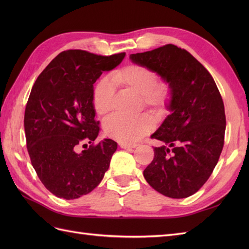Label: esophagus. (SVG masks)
Instances as JSON below:
<instances>
[{
    "label": "esophagus",
    "mask_w": 249,
    "mask_h": 249,
    "mask_svg": "<svg viewBox=\"0 0 249 249\" xmlns=\"http://www.w3.org/2000/svg\"><path fill=\"white\" fill-rule=\"evenodd\" d=\"M119 146L122 148H135L138 146V144H135V143H119Z\"/></svg>",
    "instance_id": "obj_1"
}]
</instances>
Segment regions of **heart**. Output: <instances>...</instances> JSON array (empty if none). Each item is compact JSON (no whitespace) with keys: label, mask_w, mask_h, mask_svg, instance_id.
<instances>
[{"label":"heart","mask_w":249,"mask_h":249,"mask_svg":"<svg viewBox=\"0 0 249 249\" xmlns=\"http://www.w3.org/2000/svg\"><path fill=\"white\" fill-rule=\"evenodd\" d=\"M114 85L142 97L146 107L159 114H166L171 102V88L165 82L158 83L157 73L148 67L131 64L113 71L109 79H103L93 90V108L99 116H105L114 106ZM154 127L147 115L124 117L112 115L105 120L104 132L109 138L120 143L138 141Z\"/></svg>","instance_id":"heart-1"}]
</instances>
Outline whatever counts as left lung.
Here are the masks:
<instances>
[{"label": "left lung", "mask_w": 249, "mask_h": 249, "mask_svg": "<svg viewBox=\"0 0 249 249\" xmlns=\"http://www.w3.org/2000/svg\"><path fill=\"white\" fill-rule=\"evenodd\" d=\"M171 88V112L152 135L162 145L143 176L156 191L171 198L197 192L222 152L225 113L214 79L189 52L173 44L130 55Z\"/></svg>", "instance_id": "8db88e82"}]
</instances>
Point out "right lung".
<instances>
[{"label":"right lung","mask_w":249,"mask_h":249,"mask_svg":"<svg viewBox=\"0 0 249 249\" xmlns=\"http://www.w3.org/2000/svg\"><path fill=\"white\" fill-rule=\"evenodd\" d=\"M124 56L64 51L34 83L25 110L27 148L41 183L57 197L76 199L88 194L109 168L117 149L115 141L104 139L82 152L79 146L84 141L91 143L100 133L93 84Z\"/></svg>","instance_id":"obj_1"}]
</instances>
